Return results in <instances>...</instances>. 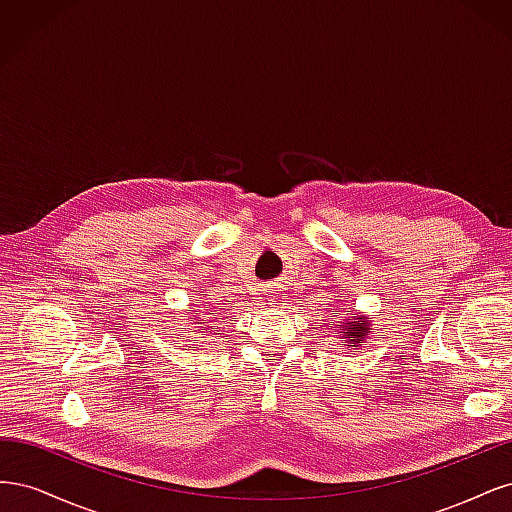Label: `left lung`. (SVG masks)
<instances>
[{
  "label": "left lung",
  "mask_w": 512,
  "mask_h": 512,
  "mask_svg": "<svg viewBox=\"0 0 512 512\" xmlns=\"http://www.w3.org/2000/svg\"><path fill=\"white\" fill-rule=\"evenodd\" d=\"M337 331L342 333L339 337V344L346 346V344H354V346H361L369 331V320L365 316H350L344 324H337Z\"/></svg>",
  "instance_id": "1"
}]
</instances>
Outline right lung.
Instances as JSON below:
<instances>
[{
	"label": "right lung",
	"mask_w": 512,
	"mask_h": 512,
	"mask_svg": "<svg viewBox=\"0 0 512 512\" xmlns=\"http://www.w3.org/2000/svg\"><path fill=\"white\" fill-rule=\"evenodd\" d=\"M203 331H205V329H203Z\"/></svg>",
	"instance_id": "obj_1"
}]
</instances>
